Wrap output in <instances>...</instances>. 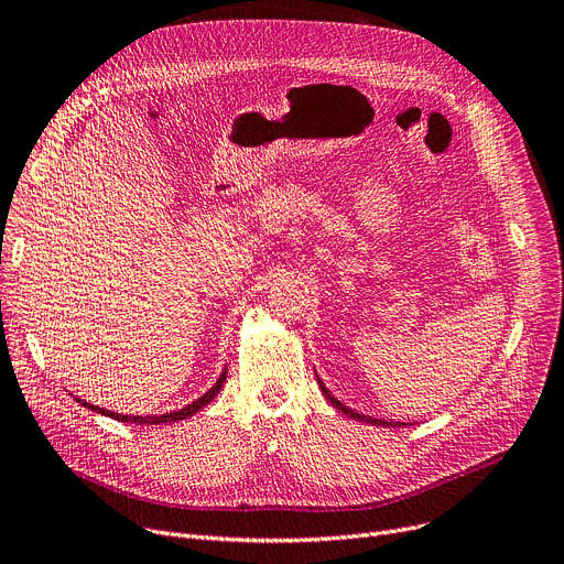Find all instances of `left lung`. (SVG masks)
Masks as SVG:
<instances>
[{
	"instance_id": "obj_1",
	"label": "left lung",
	"mask_w": 564,
	"mask_h": 564,
	"mask_svg": "<svg viewBox=\"0 0 564 564\" xmlns=\"http://www.w3.org/2000/svg\"><path fill=\"white\" fill-rule=\"evenodd\" d=\"M317 383H319V389H322V393H324V398H327L338 411H343L345 416H349V419H354V421H361V423H370V425H377V427H404L406 423H393V421H381V419H372V416H364V413H359V411H354V409H349V406H345L340 400H336L334 395H332V391L324 387V381L317 377Z\"/></svg>"
}]
</instances>
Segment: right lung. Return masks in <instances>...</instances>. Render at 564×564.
Masks as SVG:
<instances>
[{
	"label": "right lung",
	"instance_id": "right-lung-1",
	"mask_svg": "<svg viewBox=\"0 0 564 564\" xmlns=\"http://www.w3.org/2000/svg\"><path fill=\"white\" fill-rule=\"evenodd\" d=\"M226 375H228V370L224 368L221 370V375H219V379L215 381V387L207 391V393H203L198 400H194L192 404H187V406H183V409H177V411H171V413H155V416H126V413H116V411H107V409H102V406H96V404H91V402H84L82 398H75L82 406H86V409H91V411H96V413H102V416H109V419H113V421H121V423H137V425H160V423H177V421H185V419H189V416H194L196 411H200L205 404H210L217 395H219V391H221V387H224V381H226Z\"/></svg>",
	"mask_w": 564,
	"mask_h": 564
}]
</instances>
